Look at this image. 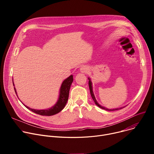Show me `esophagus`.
<instances>
[{"label":"esophagus","mask_w":154,"mask_h":154,"mask_svg":"<svg viewBox=\"0 0 154 154\" xmlns=\"http://www.w3.org/2000/svg\"><path fill=\"white\" fill-rule=\"evenodd\" d=\"M80 71H81V72H83V73H86V72H88L89 69L87 67L83 66L82 68H80Z\"/></svg>","instance_id":"34e87169"}]
</instances>
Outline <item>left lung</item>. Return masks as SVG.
<instances>
[{
    "label": "left lung",
    "instance_id": "1",
    "mask_svg": "<svg viewBox=\"0 0 154 154\" xmlns=\"http://www.w3.org/2000/svg\"><path fill=\"white\" fill-rule=\"evenodd\" d=\"M88 80H89V82H88V85H89V88H90V93H91V96L94 102V103H96V105H97L99 107H100V108H102L103 109H106V110H108V111H114V110H117V109H121L122 108V107L121 108H115V109H108L104 106H101L100 104H99V103L97 102L96 98H95V96H94V94L93 93V86H92V82L91 81V79L90 78L88 77ZM125 107V106H124ZM124 108V107H123Z\"/></svg>",
    "mask_w": 154,
    "mask_h": 154
}]
</instances>
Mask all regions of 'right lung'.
<instances>
[{
    "label": "right lung",
    "mask_w": 154,
    "mask_h": 154,
    "mask_svg": "<svg viewBox=\"0 0 154 154\" xmlns=\"http://www.w3.org/2000/svg\"><path fill=\"white\" fill-rule=\"evenodd\" d=\"M73 82V75H71L69 77H68L66 79H65L61 86L60 90V94H59V97L58 99V101L57 103L51 108L46 109H35L31 108L27 105H24L23 102V104L29 109H30V111L38 114L39 115L42 116H52L54 115L55 114H57L60 112H61L62 109L64 108L68 100V97H69V90L71 86V84ZM13 86H14L13 81ZM14 89L16 93V94L17 95V92L16 90L15 87H14Z\"/></svg>",
    "instance_id": "add662e5"
}]
</instances>
